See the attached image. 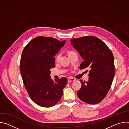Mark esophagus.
Listing matches in <instances>:
<instances>
[{
	"instance_id": "obj_1",
	"label": "esophagus",
	"mask_w": 129,
	"mask_h": 129,
	"mask_svg": "<svg viewBox=\"0 0 129 129\" xmlns=\"http://www.w3.org/2000/svg\"><path fill=\"white\" fill-rule=\"evenodd\" d=\"M75 81V80L73 78H68V83H71V82H72Z\"/></svg>"
}]
</instances>
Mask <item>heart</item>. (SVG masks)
<instances>
[{"label":"heart","mask_w":129,"mask_h":129,"mask_svg":"<svg viewBox=\"0 0 129 129\" xmlns=\"http://www.w3.org/2000/svg\"><path fill=\"white\" fill-rule=\"evenodd\" d=\"M71 52H72V51H69V52H68V54H69L71 53ZM60 57H61V54H58L57 55V57H56V60H57V61H58V60H59Z\"/></svg>","instance_id":"obj_1"}]
</instances>
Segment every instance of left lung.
I'll return each mask as SVG.
<instances>
[{
    "mask_svg": "<svg viewBox=\"0 0 129 129\" xmlns=\"http://www.w3.org/2000/svg\"><path fill=\"white\" fill-rule=\"evenodd\" d=\"M70 41L71 45L84 60L80 69H90L88 81L80 80L82 87L77 95L87 104H98L107 94L114 77L113 53L104 42L94 36L83 37Z\"/></svg>",
    "mask_w": 129,
    "mask_h": 129,
    "instance_id": "8db88e82",
    "label": "left lung"
}]
</instances>
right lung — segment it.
I'll return each mask as SVG.
<instances>
[{
  "label": "right lung",
  "instance_id": "right-lung-1",
  "mask_svg": "<svg viewBox=\"0 0 129 129\" xmlns=\"http://www.w3.org/2000/svg\"><path fill=\"white\" fill-rule=\"evenodd\" d=\"M65 40L47 37H37L24 47L20 60V72L24 85L31 100L42 107H51L61 100L67 79L53 81L50 68L54 67V56Z\"/></svg>",
  "mask_w": 129,
  "mask_h": 129
}]
</instances>
